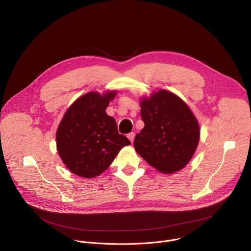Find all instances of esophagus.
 <instances>
[{
	"label": "esophagus",
	"mask_w": 251,
	"mask_h": 251,
	"mask_svg": "<svg viewBox=\"0 0 251 251\" xmlns=\"http://www.w3.org/2000/svg\"><path fill=\"white\" fill-rule=\"evenodd\" d=\"M128 139L131 141V143H133V141H134V138H135V133L134 132H131V133H129L128 134Z\"/></svg>",
	"instance_id": "34e87169"
}]
</instances>
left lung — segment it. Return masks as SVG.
<instances>
[{
  "label": "left lung",
  "instance_id": "obj_1",
  "mask_svg": "<svg viewBox=\"0 0 251 251\" xmlns=\"http://www.w3.org/2000/svg\"><path fill=\"white\" fill-rule=\"evenodd\" d=\"M145 127L136 135L134 148L149 165L164 174L182 170L200 140V126L189 106L176 94L159 90L142 98Z\"/></svg>",
  "mask_w": 251,
  "mask_h": 251
}]
</instances>
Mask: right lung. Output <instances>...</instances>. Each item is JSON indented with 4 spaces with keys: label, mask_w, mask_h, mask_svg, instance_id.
Returning a JSON list of instances; mask_svg holds the SVG:
<instances>
[{
    "label": "right lung",
    "mask_w": 251,
    "mask_h": 251,
    "mask_svg": "<svg viewBox=\"0 0 251 251\" xmlns=\"http://www.w3.org/2000/svg\"><path fill=\"white\" fill-rule=\"evenodd\" d=\"M116 91L88 92L66 110L56 131V147L66 168L82 177H94L108 168L131 142L118 133L105 109Z\"/></svg>",
    "instance_id": "1"
}]
</instances>
